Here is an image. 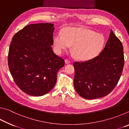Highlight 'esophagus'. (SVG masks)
<instances>
[{
	"instance_id": "1",
	"label": "esophagus",
	"mask_w": 129,
	"mask_h": 129,
	"mask_svg": "<svg viewBox=\"0 0 129 129\" xmlns=\"http://www.w3.org/2000/svg\"><path fill=\"white\" fill-rule=\"evenodd\" d=\"M65 64H69V63L71 62V61H70V60H69L68 59H65Z\"/></svg>"
}]
</instances>
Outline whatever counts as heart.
Returning <instances> with one entry per match:
<instances>
[{
	"label": "heart",
	"mask_w": 129,
	"mask_h": 129,
	"mask_svg": "<svg viewBox=\"0 0 129 129\" xmlns=\"http://www.w3.org/2000/svg\"><path fill=\"white\" fill-rule=\"evenodd\" d=\"M102 35L84 28L68 27L53 38V45L57 53H60L72 46V51L78 59L88 60L94 57L104 47Z\"/></svg>",
	"instance_id": "obj_1"
}]
</instances>
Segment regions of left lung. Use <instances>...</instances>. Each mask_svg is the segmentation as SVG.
<instances>
[{
  "label": "left lung",
  "mask_w": 129,
  "mask_h": 129,
  "mask_svg": "<svg viewBox=\"0 0 129 129\" xmlns=\"http://www.w3.org/2000/svg\"><path fill=\"white\" fill-rule=\"evenodd\" d=\"M121 41L111 30L104 49L86 61L75 62L74 87L81 97L95 99L109 94L119 81L124 66Z\"/></svg>",
  "instance_id": "8db88e82"
}]
</instances>
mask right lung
<instances>
[{
	"instance_id": "obj_1",
	"label": "right lung",
	"mask_w": 129,
	"mask_h": 129,
	"mask_svg": "<svg viewBox=\"0 0 129 129\" xmlns=\"http://www.w3.org/2000/svg\"><path fill=\"white\" fill-rule=\"evenodd\" d=\"M54 25L38 23L28 25L12 38L8 64L16 85L23 92L41 96L55 85L57 73L64 66V60L54 53Z\"/></svg>"
}]
</instances>
